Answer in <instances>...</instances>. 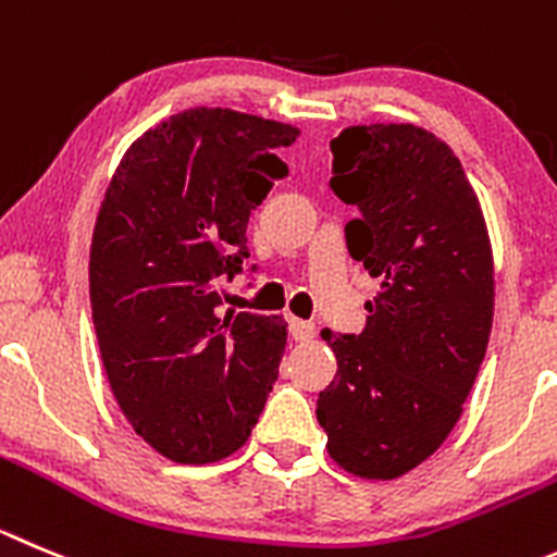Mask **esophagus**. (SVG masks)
<instances>
[{
	"label": "esophagus",
	"instance_id": "1",
	"mask_svg": "<svg viewBox=\"0 0 557 557\" xmlns=\"http://www.w3.org/2000/svg\"><path fill=\"white\" fill-rule=\"evenodd\" d=\"M288 332L296 343L313 341L315 337V324L313 321H302V319H288Z\"/></svg>",
	"mask_w": 557,
	"mask_h": 557
}]
</instances>
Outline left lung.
<instances>
[{
	"mask_svg": "<svg viewBox=\"0 0 557 557\" xmlns=\"http://www.w3.org/2000/svg\"><path fill=\"white\" fill-rule=\"evenodd\" d=\"M330 148L332 191L360 211L346 247L382 285L360 335L321 332L337 373L315 418L343 470L389 481L461 418L492 332V247L461 161L431 132L351 126Z\"/></svg>",
	"mask_w": 557,
	"mask_h": 557,
	"instance_id": "8db88e82",
	"label": "left lung"
}]
</instances>
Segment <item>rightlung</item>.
I'll return each mask as SVG.
<instances>
[{
	"label": "right lung",
	"mask_w": 557,
	"mask_h": 557,
	"mask_svg": "<svg viewBox=\"0 0 557 557\" xmlns=\"http://www.w3.org/2000/svg\"><path fill=\"white\" fill-rule=\"evenodd\" d=\"M299 128L186 109L126 150L90 247V305L112 393L139 436L178 465L236 454L285 351L280 315H222V277L249 258L247 222L288 175ZM255 269V267H252Z\"/></svg>",
	"instance_id": "add662e5"
}]
</instances>
